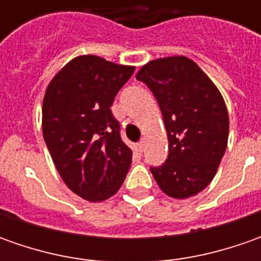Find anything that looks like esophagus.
<instances>
[{"mask_svg":"<svg viewBox=\"0 0 261 261\" xmlns=\"http://www.w3.org/2000/svg\"><path fill=\"white\" fill-rule=\"evenodd\" d=\"M144 148H145V141H141L136 144V151L138 152H144Z\"/></svg>","mask_w":261,"mask_h":261,"instance_id":"esophagus-1","label":"esophagus"}]
</instances>
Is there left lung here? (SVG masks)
<instances>
[{
  "label": "left lung",
  "mask_w": 261,
  "mask_h": 261,
  "mask_svg": "<svg viewBox=\"0 0 261 261\" xmlns=\"http://www.w3.org/2000/svg\"><path fill=\"white\" fill-rule=\"evenodd\" d=\"M136 80L154 93L167 129V161L151 167L156 185L173 199L197 195L212 181L225 154L229 117L224 97L186 56L154 59Z\"/></svg>",
  "instance_id": "obj_1"
}]
</instances>
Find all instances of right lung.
Instances as JSON below:
<instances>
[{
	"label": "right lung",
	"instance_id": "add662e5",
	"mask_svg": "<svg viewBox=\"0 0 261 261\" xmlns=\"http://www.w3.org/2000/svg\"><path fill=\"white\" fill-rule=\"evenodd\" d=\"M135 66L95 55L71 59L46 88L42 130L56 170L75 195L103 202L120 189L132 149L110 107Z\"/></svg>",
	"mask_w": 261,
	"mask_h": 261
}]
</instances>
